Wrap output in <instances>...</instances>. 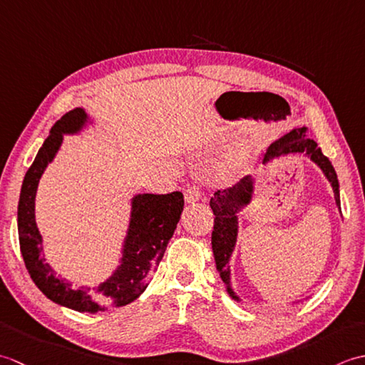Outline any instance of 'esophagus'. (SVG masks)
<instances>
[{
  "mask_svg": "<svg viewBox=\"0 0 365 365\" xmlns=\"http://www.w3.org/2000/svg\"><path fill=\"white\" fill-rule=\"evenodd\" d=\"M202 196V191H200L199 187H190L187 191H185V202L187 204H195Z\"/></svg>",
  "mask_w": 365,
  "mask_h": 365,
  "instance_id": "1",
  "label": "esophagus"
}]
</instances>
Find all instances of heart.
I'll return each instance as SVG.
<instances>
[{"instance_id":"obj_1","label":"heart","mask_w":365,"mask_h":365,"mask_svg":"<svg viewBox=\"0 0 365 365\" xmlns=\"http://www.w3.org/2000/svg\"><path fill=\"white\" fill-rule=\"evenodd\" d=\"M243 160H245V150H237L235 153H232L226 161L220 163V165L213 169L212 180L218 185H226L232 182L235 178V175L240 173V169H242Z\"/></svg>"}]
</instances>
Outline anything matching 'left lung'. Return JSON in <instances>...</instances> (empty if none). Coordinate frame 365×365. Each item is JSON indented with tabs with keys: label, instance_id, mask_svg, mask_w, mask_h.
<instances>
[{
	"label": "left lung",
	"instance_id": "8db88e82",
	"mask_svg": "<svg viewBox=\"0 0 365 365\" xmlns=\"http://www.w3.org/2000/svg\"><path fill=\"white\" fill-rule=\"evenodd\" d=\"M304 128H294L290 133L281 136L269 145L267 150L265 158H263V165H269L274 160H279L287 155L293 153H302L312 163L322 169L323 175L327 177L332 191H334L336 205L340 210V192H339V180L334 166L331 161L322 153V149L314 139H309L304 136ZM255 192V175H246L242 178L234 187H230L224 191H216L215 196L210 199V208L215 215V226L212 232V250L213 257L216 263V269L222 279L224 285H226V292L229 297L242 302L243 299L232 289V273H230V259L232 254L235 251L237 238H238V222H240V212L252 202ZM312 297V294H311ZM311 297H306L298 301H292L289 304H299L304 299Z\"/></svg>",
	"mask_w": 365,
	"mask_h": 365
}]
</instances>
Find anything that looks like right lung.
Masks as SVG:
<instances>
[{"mask_svg":"<svg viewBox=\"0 0 365 365\" xmlns=\"http://www.w3.org/2000/svg\"><path fill=\"white\" fill-rule=\"evenodd\" d=\"M96 127L94 119L83 110L66 113L50 130V136L38 149L36 160L21 185L17 224L23 260L34 284L46 298L76 312L98 314L114 306H125L136 299L152 281L165 255L183 210V195H149L139 192L130 199V220L122 240L119 265L103 282L96 287L73 289L72 282L61 277L45 262L43 238L36 222V195L45 169L56 158L64 136L80 135Z\"/></svg>","mask_w":365,"mask_h":365,"instance_id":"obj_1","label":"right lung"}]
</instances>
